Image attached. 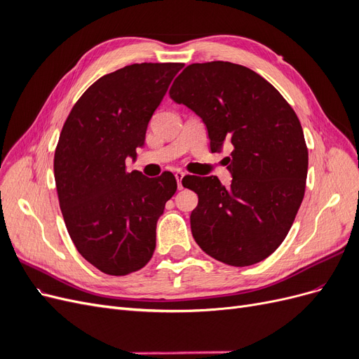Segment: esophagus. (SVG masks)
I'll return each instance as SVG.
<instances>
[{"label": "esophagus", "mask_w": 359, "mask_h": 359, "mask_svg": "<svg viewBox=\"0 0 359 359\" xmlns=\"http://www.w3.org/2000/svg\"><path fill=\"white\" fill-rule=\"evenodd\" d=\"M184 175H186V173H184V172H177V173H175L177 184H178V189H180V190L184 189V187H182V178H184Z\"/></svg>", "instance_id": "esophagus-1"}]
</instances>
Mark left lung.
Segmentation results:
<instances>
[{"label":"left lung","instance_id":"8db88e82","mask_svg":"<svg viewBox=\"0 0 359 359\" xmlns=\"http://www.w3.org/2000/svg\"><path fill=\"white\" fill-rule=\"evenodd\" d=\"M169 95L202 118L212 153L233 147L231 187L217 177L182 178L199 198L194 241L226 265L260 262L283 243L306 191L309 151L295 111L262 76L227 61L190 64Z\"/></svg>","mask_w":359,"mask_h":359}]
</instances>
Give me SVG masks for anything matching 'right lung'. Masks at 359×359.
I'll return each instance as SVG.
<instances>
[{"mask_svg": "<svg viewBox=\"0 0 359 359\" xmlns=\"http://www.w3.org/2000/svg\"><path fill=\"white\" fill-rule=\"evenodd\" d=\"M180 62H142L104 74L76 102L53 157L60 208L78 252L109 276L144 268L156 226L177 191L170 172H127Z\"/></svg>", "mask_w": 359, "mask_h": 359, "instance_id": "1", "label": "right lung"}]
</instances>
